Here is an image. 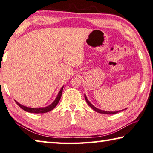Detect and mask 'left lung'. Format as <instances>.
I'll list each match as a JSON object with an SVG mask.
<instances>
[{
  "label": "left lung",
  "instance_id": "8db88e82",
  "mask_svg": "<svg viewBox=\"0 0 153 153\" xmlns=\"http://www.w3.org/2000/svg\"><path fill=\"white\" fill-rule=\"evenodd\" d=\"M85 100H86L87 103L88 105H89L91 108L93 110H95V111L98 112V113H100V114H117L118 113V112L121 111H103V110H101L100 109H97V108H95L94 105H93L91 103L89 102V101L87 100V98L86 97V95H85Z\"/></svg>",
  "mask_w": 153,
  "mask_h": 153
}]
</instances>
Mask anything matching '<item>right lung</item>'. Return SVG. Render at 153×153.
Returning <instances> with one entry per match:
<instances>
[{
    "label": "right lung",
    "instance_id": "right-lung-1",
    "mask_svg": "<svg viewBox=\"0 0 153 153\" xmlns=\"http://www.w3.org/2000/svg\"><path fill=\"white\" fill-rule=\"evenodd\" d=\"M62 90H63V87L61 88L60 91H59L58 94L57 95V97H56V100L53 101V102L52 104H50V105L45 107V108H28V107H25V106H24V105H21V104L19 103L17 101H15L16 102V103H17V105L19 106L21 109H23L24 111L29 112V113H33V114H44V113H46V112H48V111H50L51 110H52V109L54 108L56 105H58L59 101H60V98H61L62 93Z\"/></svg>",
    "mask_w": 153,
    "mask_h": 153
}]
</instances>
